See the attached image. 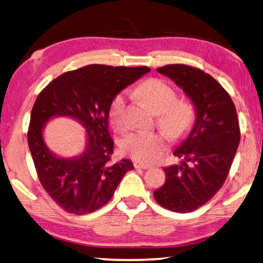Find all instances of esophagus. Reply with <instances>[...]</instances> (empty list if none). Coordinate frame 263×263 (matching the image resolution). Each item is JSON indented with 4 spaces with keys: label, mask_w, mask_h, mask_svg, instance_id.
I'll return each instance as SVG.
<instances>
[{
    "label": "esophagus",
    "mask_w": 263,
    "mask_h": 263,
    "mask_svg": "<svg viewBox=\"0 0 263 263\" xmlns=\"http://www.w3.org/2000/svg\"><path fill=\"white\" fill-rule=\"evenodd\" d=\"M135 168L136 169H148V168H149V165L146 164V163H142V162L136 161L135 162Z\"/></svg>",
    "instance_id": "obj_1"
}]
</instances>
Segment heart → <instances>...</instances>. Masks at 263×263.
I'll use <instances>...</instances> for the list:
<instances>
[{"label": "heart", "instance_id": "b5f03b06", "mask_svg": "<svg viewBox=\"0 0 263 263\" xmlns=\"http://www.w3.org/2000/svg\"><path fill=\"white\" fill-rule=\"evenodd\" d=\"M152 112L159 115L157 125L171 139H180L187 135L194 123V110L189 102L176 100L175 90L160 79H148L136 90ZM126 97L119 93L112 100L109 117L117 131L126 128ZM122 151L139 162L154 163L163 155L166 141L163 135L156 132H133L121 141Z\"/></svg>", "mask_w": 263, "mask_h": 263}]
</instances>
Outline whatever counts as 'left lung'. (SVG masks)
<instances>
[{
  "label": "left lung",
  "instance_id": "8db88e82",
  "mask_svg": "<svg viewBox=\"0 0 263 263\" xmlns=\"http://www.w3.org/2000/svg\"><path fill=\"white\" fill-rule=\"evenodd\" d=\"M157 72L187 95L195 122L174 151L183 161L163 169L165 183L154 191V198L171 212L190 213L209 201L228 177L240 141L237 111L227 90L202 70L170 64Z\"/></svg>",
  "mask_w": 263,
  "mask_h": 263
}]
</instances>
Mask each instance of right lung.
<instances>
[{
  "label": "right lung",
  "instance_id": "obj_1",
  "mask_svg": "<svg viewBox=\"0 0 263 263\" xmlns=\"http://www.w3.org/2000/svg\"><path fill=\"white\" fill-rule=\"evenodd\" d=\"M147 66L86 65L61 74L41 90L31 112L27 141L37 177L50 198L68 213L98 211L112 198L123 176L135 169L123 159L112 163L114 141L108 131L109 109L116 95L149 72ZM69 117L82 123L86 145L80 155H54L43 138L50 119Z\"/></svg>",
  "mask_w": 263,
  "mask_h": 263
}]
</instances>
